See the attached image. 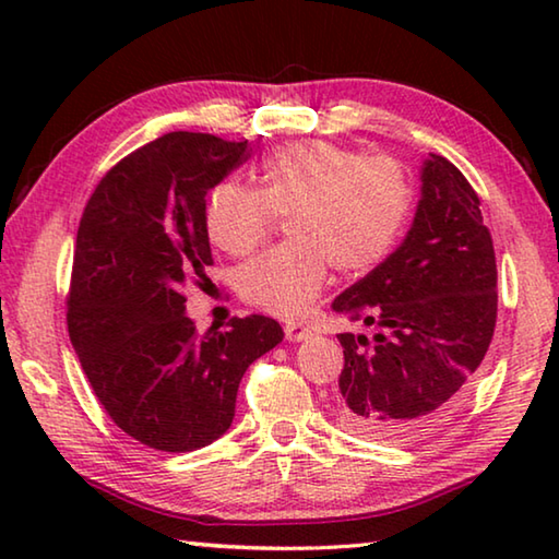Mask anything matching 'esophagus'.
<instances>
[{"label": "esophagus", "instance_id": "34e87169", "mask_svg": "<svg viewBox=\"0 0 559 559\" xmlns=\"http://www.w3.org/2000/svg\"><path fill=\"white\" fill-rule=\"evenodd\" d=\"M283 333H286L288 343H300V340H306L310 335V328L300 323H286L283 325Z\"/></svg>", "mask_w": 559, "mask_h": 559}]
</instances>
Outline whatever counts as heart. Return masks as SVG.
<instances>
[{"mask_svg": "<svg viewBox=\"0 0 559 559\" xmlns=\"http://www.w3.org/2000/svg\"><path fill=\"white\" fill-rule=\"evenodd\" d=\"M409 212L412 185L396 159L298 140L266 157L259 189L216 185L204 224L222 251L241 257L266 239L273 214H290V241L243 263L236 288L271 316L298 318L323 290L330 263L340 273L370 271L392 251Z\"/></svg>", "mask_w": 559, "mask_h": 559, "instance_id": "heart-1", "label": "heart"}]
</instances>
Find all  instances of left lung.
Instances as JSON below:
<instances>
[{
  "label": "left lung",
  "instance_id": "obj_1",
  "mask_svg": "<svg viewBox=\"0 0 559 559\" xmlns=\"http://www.w3.org/2000/svg\"><path fill=\"white\" fill-rule=\"evenodd\" d=\"M419 179L404 241L333 300L335 313L377 328L337 335V419L384 443L431 437L456 414L496 328V253L478 194L441 155L424 159Z\"/></svg>",
  "mask_w": 559,
  "mask_h": 559
}]
</instances>
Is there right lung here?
Here are the masks:
<instances>
[{
	"label": "right lung",
	"mask_w": 559,
	"mask_h": 559,
	"mask_svg": "<svg viewBox=\"0 0 559 559\" xmlns=\"http://www.w3.org/2000/svg\"><path fill=\"white\" fill-rule=\"evenodd\" d=\"M249 150L167 132L100 179L75 236L69 335L110 419L150 449H202L231 427L239 382L283 340L246 316L197 333L185 288L212 266L206 194Z\"/></svg>",
	"instance_id": "obj_1"
}]
</instances>
